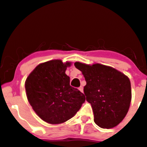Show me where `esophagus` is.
I'll use <instances>...</instances> for the list:
<instances>
[{"label":"esophagus","mask_w":147,"mask_h":147,"mask_svg":"<svg viewBox=\"0 0 147 147\" xmlns=\"http://www.w3.org/2000/svg\"><path fill=\"white\" fill-rule=\"evenodd\" d=\"M79 91L81 92H84V88H83L82 86H80V87L79 88Z\"/></svg>","instance_id":"obj_1"}]
</instances>
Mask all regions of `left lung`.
<instances>
[{"mask_svg":"<svg viewBox=\"0 0 147 147\" xmlns=\"http://www.w3.org/2000/svg\"><path fill=\"white\" fill-rule=\"evenodd\" d=\"M82 72L86 85L84 91L91 104L94 123L102 128L116 127L124 119L131 100L129 79L112 67L100 63L75 62Z\"/></svg>","mask_w":147,"mask_h":147,"instance_id":"left-lung-1","label":"left lung"}]
</instances>
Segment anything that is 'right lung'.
<instances>
[{
  "instance_id": "right-lung-1",
  "label": "right lung",
  "mask_w": 147,
  "mask_h": 147,
  "mask_svg": "<svg viewBox=\"0 0 147 147\" xmlns=\"http://www.w3.org/2000/svg\"><path fill=\"white\" fill-rule=\"evenodd\" d=\"M70 65L59 59L40 63L25 81L30 105L39 117L50 124L70 119L86 100L84 94L70 86V77L65 72Z\"/></svg>"
}]
</instances>
